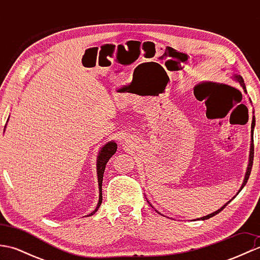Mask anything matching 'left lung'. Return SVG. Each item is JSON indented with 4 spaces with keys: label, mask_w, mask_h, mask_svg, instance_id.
Listing matches in <instances>:
<instances>
[{
    "label": "left lung",
    "mask_w": 260,
    "mask_h": 260,
    "mask_svg": "<svg viewBox=\"0 0 260 260\" xmlns=\"http://www.w3.org/2000/svg\"><path fill=\"white\" fill-rule=\"evenodd\" d=\"M231 78H233L235 81H237V82H239V85L242 87V89H244V91L247 93V90H246V86H245V82H244V79H242V77L240 76V75H237V74H234L233 75V77H231ZM250 103H251V101H250ZM253 128H255V116H253L252 117V121H251V143H250V153H249V163H248V167H247V171H246V174H245V179H244V182H242V184H241V187L239 189V191H238V193L244 189V186L246 185V183H247V181H248V179H249V175H250V172H251V168H252V161H253ZM238 193H237L236 196H238ZM236 196L231 199V200H234V199L236 198ZM231 200H229L227 203L225 204H223V206L220 208V209H218L217 211H214V212H212V213H210V214H208V215H204V217H201V218H198V220H207V219H209V218H211V217H213V215H215V214H218L220 211H222V210L225 208V206H227V204L229 203V202H231ZM148 203H150V201H148ZM151 204V203H150ZM152 206V204H151ZM153 207V206H152ZM158 212V211H157ZM159 213V212H158ZM162 214V213H161Z\"/></svg>",
    "instance_id": "1"
}]
</instances>
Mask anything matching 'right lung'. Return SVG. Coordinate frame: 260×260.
I'll return each instance as SVG.
<instances>
[{
  "label": "right lung",
  "instance_id": "1",
  "mask_svg": "<svg viewBox=\"0 0 260 260\" xmlns=\"http://www.w3.org/2000/svg\"><path fill=\"white\" fill-rule=\"evenodd\" d=\"M5 131V128H4ZM117 151V144H116L115 141H110L107 142L106 144H105L102 148L101 151L98 153V156H97V179H98V189H99V200L97 203V207L96 209L93 210V211L89 214H87V217H89V215H92L95 213L97 210L99 209L103 201V193H102V185H103V178H104V172H105V168H106V164L109 161V158L112 157L114 154Z\"/></svg>",
  "mask_w": 260,
  "mask_h": 260
}]
</instances>
